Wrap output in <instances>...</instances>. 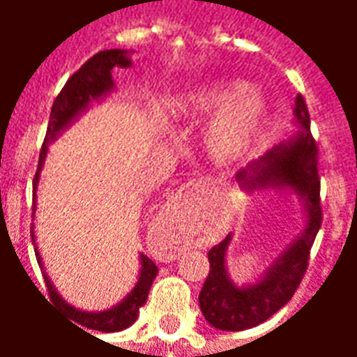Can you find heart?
<instances>
[{
  "mask_svg": "<svg viewBox=\"0 0 357 357\" xmlns=\"http://www.w3.org/2000/svg\"><path fill=\"white\" fill-rule=\"evenodd\" d=\"M241 89V84H218L181 95L170 102V109L179 116H199L225 105L206 132L208 153L220 162L235 160L248 153L262 135L266 102L258 93H241L235 98Z\"/></svg>",
  "mask_w": 357,
  "mask_h": 357,
  "instance_id": "1",
  "label": "heart"
}]
</instances>
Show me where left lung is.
<instances>
[{"label": "left lung", "instance_id": "1", "mask_svg": "<svg viewBox=\"0 0 357 357\" xmlns=\"http://www.w3.org/2000/svg\"><path fill=\"white\" fill-rule=\"evenodd\" d=\"M294 105L298 135L248 164V168L237 174V181L248 191L262 187H291L306 204V231L277 258L262 281L245 289L235 287L225 273V250L231 235L210 248V271L199 294V304L204 319L216 329L243 331L264 323L292 298L306 273L310 250L323 222L321 183L317 172L319 149L310 133V112L300 93Z\"/></svg>", "mask_w": 357, "mask_h": 357}]
</instances>
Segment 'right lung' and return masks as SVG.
I'll use <instances>...</instances> for the list:
<instances>
[{
    "mask_svg": "<svg viewBox=\"0 0 357 357\" xmlns=\"http://www.w3.org/2000/svg\"><path fill=\"white\" fill-rule=\"evenodd\" d=\"M130 65H132V61L128 57V51L105 50L95 53L93 57L88 59L80 66V70H76L68 78L65 88L61 89V93L57 95V99H55L53 107H51L47 133H45L43 147L40 151V162H38V172H36L34 178V191L36 185H38V179H40V168H42L45 153H47V143L51 139H55L57 133L63 128H66V124H70V120L78 116L89 102L99 99L101 95L112 89V74L110 73H112L114 66L128 68ZM30 235H32V241H34V231L32 229H30ZM36 258H38V264L42 266V258L38 255V248H36ZM156 273H158L156 264L145 255H141V275L137 284H135V289L118 306H114L112 310H107V312H97V314H93V312H82V310L68 306L65 300L59 296L57 291L53 289L50 277L43 273V279H45V287H47V292H50L51 302L55 304V307H63L65 314L73 317V321H76L82 327H88L91 331L112 333V331H122L126 327H130L137 319L139 307L147 302L149 291H151V284L155 281Z\"/></svg>",
    "mask_w": 357,
    "mask_h": 357,
    "instance_id": "1",
    "label": "right lung"
}]
</instances>
